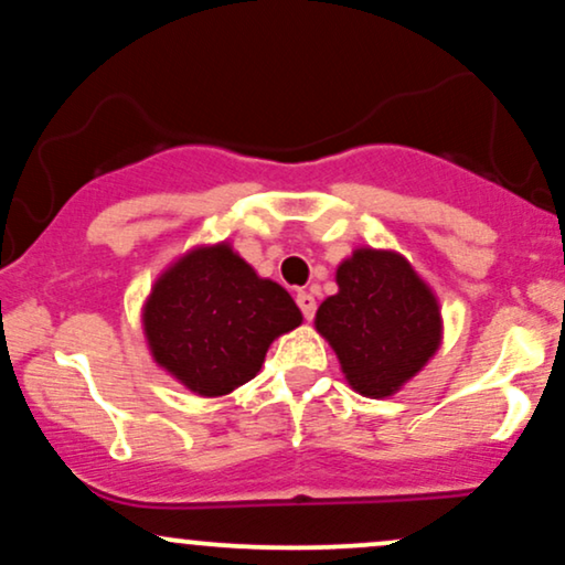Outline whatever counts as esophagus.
I'll return each mask as SVG.
<instances>
[{"label":"esophagus","mask_w":565,"mask_h":565,"mask_svg":"<svg viewBox=\"0 0 565 565\" xmlns=\"http://www.w3.org/2000/svg\"><path fill=\"white\" fill-rule=\"evenodd\" d=\"M297 305H300L305 321H310L316 316V297L310 291H297Z\"/></svg>","instance_id":"obj_1"}]
</instances>
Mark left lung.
I'll return each mask as SVG.
<instances>
[{
  "label": "left lung",
  "instance_id": "left-lung-1",
  "mask_svg": "<svg viewBox=\"0 0 565 565\" xmlns=\"http://www.w3.org/2000/svg\"><path fill=\"white\" fill-rule=\"evenodd\" d=\"M334 278L337 295L316 310V332L332 345L355 393L387 398L438 353V297L393 249L359 246L337 265Z\"/></svg>",
  "mask_w": 565,
  "mask_h": 565
}]
</instances>
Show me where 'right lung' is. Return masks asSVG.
Here are the masks:
<instances>
[{
	"label": "right lung",
	"mask_w": 565,
	"mask_h": 565,
	"mask_svg": "<svg viewBox=\"0 0 565 565\" xmlns=\"http://www.w3.org/2000/svg\"><path fill=\"white\" fill-rule=\"evenodd\" d=\"M300 323L289 291L257 276L228 242L188 249L161 270L142 302L153 361L201 398L249 382L270 342Z\"/></svg>",
	"instance_id": "add662e5"
}]
</instances>
